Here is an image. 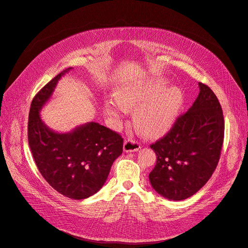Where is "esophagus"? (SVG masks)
<instances>
[{
    "label": "esophagus",
    "mask_w": 248,
    "mask_h": 248,
    "mask_svg": "<svg viewBox=\"0 0 248 248\" xmlns=\"http://www.w3.org/2000/svg\"><path fill=\"white\" fill-rule=\"evenodd\" d=\"M140 149V145L133 140H124V152H136Z\"/></svg>",
    "instance_id": "1"
}]
</instances>
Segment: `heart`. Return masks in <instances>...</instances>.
<instances>
[{
    "instance_id": "b5f03b06",
    "label": "heart",
    "mask_w": 248,
    "mask_h": 248,
    "mask_svg": "<svg viewBox=\"0 0 248 248\" xmlns=\"http://www.w3.org/2000/svg\"><path fill=\"white\" fill-rule=\"evenodd\" d=\"M168 80L154 79L148 82L124 84L116 98L105 102L107 116L120 119L124 108L134 110V124L141 134L156 137L167 133L181 114L185 101L184 92L177 86L168 88Z\"/></svg>"
}]
</instances>
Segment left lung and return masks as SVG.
Returning <instances> with one entry per match:
<instances>
[{
    "mask_svg": "<svg viewBox=\"0 0 248 248\" xmlns=\"http://www.w3.org/2000/svg\"><path fill=\"white\" fill-rule=\"evenodd\" d=\"M199 86L192 107L150 146L157 160L149 180L155 191L168 200L192 197L208 182L220 159L224 140L222 108L209 86Z\"/></svg>",
    "mask_w": 248,
    "mask_h": 248,
    "instance_id": "8db88e82",
    "label": "left lung"
}]
</instances>
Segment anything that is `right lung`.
I'll list each match as a JSON object with an SVG mask.
<instances>
[{"mask_svg": "<svg viewBox=\"0 0 248 248\" xmlns=\"http://www.w3.org/2000/svg\"><path fill=\"white\" fill-rule=\"evenodd\" d=\"M68 67L51 79L31 101L28 143L40 173L59 193L83 200L105 185L111 167L123 153L124 140L98 123L78 125L67 133L48 128L40 115Z\"/></svg>", "mask_w": 248, "mask_h": 248, "instance_id": "obj_1", "label": "right lung"}]
</instances>
